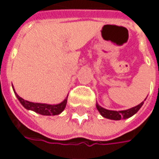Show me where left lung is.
I'll use <instances>...</instances> for the list:
<instances>
[{"label":"left lung","instance_id":"obj_1","mask_svg":"<svg viewBox=\"0 0 159 159\" xmlns=\"http://www.w3.org/2000/svg\"><path fill=\"white\" fill-rule=\"evenodd\" d=\"M147 99V98H146ZM144 101H142L141 103L139 104L138 106L134 107H132L130 109L124 111H111V110H107L103 107H101L99 106L98 104H96V108L97 110L99 111V112L102 117L108 118V119L111 120H121V119H126L129 117H132L133 115L136 113L138 111L140 110V107H142Z\"/></svg>","mask_w":159,"mask_h":159}]
</instances>
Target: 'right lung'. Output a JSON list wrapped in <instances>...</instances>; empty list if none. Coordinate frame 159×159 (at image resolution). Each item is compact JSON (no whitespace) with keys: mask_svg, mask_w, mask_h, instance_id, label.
I'll return each instance as SVG.
<instances>
[{"mask_svg":"<svg viewBox=\"0 0 159 159\" xmlns=\"http://www.w3.org/2000/svg\"><path fill=\"white\" fill-rule=\"evenodd\" d=\"M13 91H14V89H13ZM14 93H15L18 100H19V102L25 109L34 111L36 113L44 115V116H54V115H59L66 108V103H67V97H66V99L63 100L61 103L57 104V105H48V104L30 102V101L25 100L21 97L19 96L16 93L15 91H14Z\"/></svg>","mask_w":159,"mask_h":159,"instance_id":"right-lung-1","label":"right lung"}]
</instances>
